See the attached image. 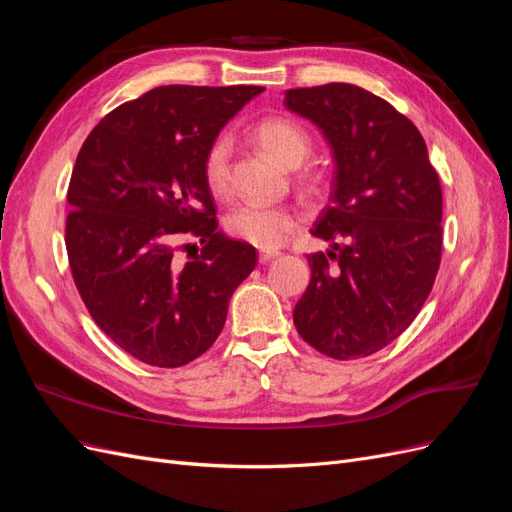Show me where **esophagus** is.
<instances>
[{
  "mask_svg": "<svg viewBox=\"0 0 512 512\" xmlns=\"http://www.w3.org/2000/svg\"><path fill=\"white\" fill-rule=\"evenodd\" d=\"M277 256H280L277 252H260V254H258V262H260V265H267V262H271V260L277 258Z\"/></svg>",
  "mask_w": 512,
  "mask_h": 512,
  "instance_id": "esophagus-1",
  "label": "esophagus"
}]
</instances>
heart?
<instances>
[{
  "mask_svg": "<svg viewBox=\"0 0 512 512\" xmlns=\"http://www.w3.org/2000/svg\"><path fill=\"white\" fill-rule=\"evenodd\" d=\"M256 143L286 166H299L312 151V136L299 121L288 117H267L254 126ZM230 156L232 141L222 134L211 141L203 158V175L207 188L215 196L230 192ZM297 226V215L286 207L267 203H243L232 209L226 218L230 237L250 243L262 250L282 245Z\"/></svg>",
  "mask_w": 512,
  "mask_h": 512,
  "instance_id": "b5f03b06",
  "label": "heart"
}]
</instances>
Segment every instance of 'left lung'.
I'll return each instance as SVG.
<instances>
[{
	"mask_svg": "<svg viewBox=\"0 0 512 512\" xmlns=\"http://www.w3.org/2000/svg\"><path fill=\"white\" fill-rule=\"evenodd\" d=\"M284 104L316 123L335 156L331 205L312 228L333 250L307 256L294 327L331 359H361L410 327L436 282L440 179L414 123L361 87L288 89Z\"/></svg>",
	"mask_w": 512,
	"mask_h": 512,
	"instance_id": "obj_1",
	"label": "left lung"
}]
</instances>
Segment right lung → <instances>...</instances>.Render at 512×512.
<instances>
[{"label": "right lung", "mask_w": 512, "mask_h": 512, "mask_svg": "<svg viewBox=\"0 0 512 512\" xmlns=\"http://www.w3.org/2000/svg\"><path fill=\"white\" fill-rule=\"evenodd\" d=\"M262 89L156 87L108 113L76 156L66 218L72 280L98 327L147 365L183 367L207 352L232 292L256 267L250 243L218 230L203 158ZM185 236L204 243L190 263L176 258Z\"/></svg>", "instance_id": "right-lung-1"}]
</instances>
